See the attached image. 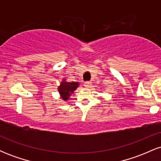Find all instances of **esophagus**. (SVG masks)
<instances>
[{"label": "esophagus", "instance_id": "1", "mask_svg": "<svg viewBox=\"0 0 161 161\" xmlns=\"http://www.w3.org/2000/svg\"><path fill=\"white\" fill-rule=\"evenodd\" d=\"M91 85L92 82H90V81H87V82H85L84 83V86L86 87V88H90V87H91Z\"/></svg>", "mask_w": 161, "mask_h": 161}]
</instances>
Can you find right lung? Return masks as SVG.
<instances>
[{
	"label": "right lung",
	"mask_w": 161,
	"mask_h": 161,
	"mask_svg": "<svg viewBox=\"0 0 161 161\" xmlns=\"http://www.w3.org/2000/svg\"><path fill=\"white\" fill-rule=\"evenodd\" d=\"M78 86V82H66V81H63L58 88V91L60 92L62 99H64V101L69 99V96L76 89Z\"/></svg>",
	"instance_id": "obj_1"
}]
</instances>
